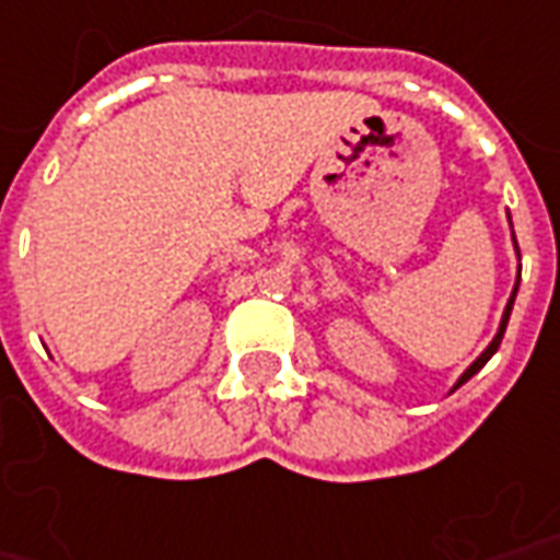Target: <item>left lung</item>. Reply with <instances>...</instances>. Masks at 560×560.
Masks as SVG:
<instances>
[{
    "label": "left lung",
    "mask_w": 560,
    "mask_h": 560,
    "mask_svg": "<svg viewBox=\"0 0 560 560\" xmlns=\"http://www.w3.org/2000/svg\"><path fill=\"white\" fill-rule=\"evenodd\" d=\"M508 219H511V217H508ZM513 248H516V258H520V246H516V237H513ZM520 276H523V267L516 269V284H513V291H511V300H508V305H504V312H501L499 332H495V338H492V341L487 343V350H483V353H480L478 359H475V362H471L469 368H466V371H463V374H459V380H457V383H454V388H451V392H457L459 385H463V383H466V380H471V376L478 374L480 368H483V364L490 362L492 355H495V350H499L501 338H504V329H508V320H511V312H513V300H516V291H520Z\"/></svg>",
    "instance_id": "8db88e82"
}]
</instances>
